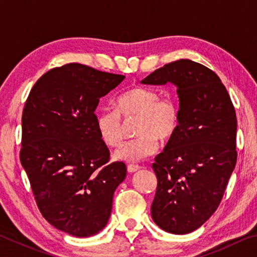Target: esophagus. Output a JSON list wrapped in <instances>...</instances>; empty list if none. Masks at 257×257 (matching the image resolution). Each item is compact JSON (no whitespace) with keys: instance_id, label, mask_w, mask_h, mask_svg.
Masks as SVG:
<instances>
[{"instance_id":"34e87169","label":"esophagus","mask_w":257,"mask_h":257,"mask_svg":"<svg viewBox=\"0 0 257 257\" xmlns=\"http://www.w3.org/2000/svg\"><path fill=\"white\" fill-rule=\"evenodd\" d=\"M139 169H141V167H139V165H136V164H129L128 167H127V170H128V172H130V173L136 172V171L139 170Z\"/></svg>"}]
</instances>
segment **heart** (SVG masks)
Returning a JSON list of instances; mask_svg holds the SVG:
<instances>
[{
  "label": "heart",
  "instance_id": "1",
  "mask_svg": "<svg viewBox=\"0 0 257 257\" xmlns=\"http://www.w3.org/2000/svg\"><path fill=\"white\" fill-rule=\"evenodd\" d=\"M138 116L135 123L137 137L123 143L114 159L135 163L153 155L161 141L176 134L180 121L179 105L175 97H160L153 89L135 87L115 99V108H103L96 115V129L102 142L108 147L118 146L123 138L122 118Z\"/></svg>",
  "mask_w": 257,
  "mask_h": 257
}]
</instances>
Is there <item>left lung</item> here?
<instances>
[{"label": "left lung", "instance_id": "1", "mask_svg": "<svg viewBox=\"0 0 257 257\" xmlns=\"http://www.w3.org/2000/svg\"><path fill=\"white\" fill-rule=\"evenodd\" d=\"M177 86L180 121L152 168L158 178L151 212L161 229L189 233L210 219L237 162V118L215 72L181 59L156 69L145 85Z\"/></svg>", "mask_w": 257, "mask_h": 257}]
</instances>
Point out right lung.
<instances>
[{"label":"right lung","instance_id":"right-lung-1","mask_svg":"<svg viewBox=\"0 0 257 257\" xmlns=\"http://www.w3.org/2000/svg\"><path fill=\"white\" fill-rule=\"evenodd\" d=\"M124 79L80 63L44 73L23 112L20 162L42 215L56 229L89 237L105 227L113 194L127 175L107 164L110 151L96 129L99 98Z\"/></svg>","mask_w":257,"mask_h":257}]
</instances>
